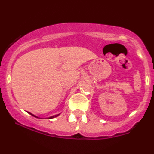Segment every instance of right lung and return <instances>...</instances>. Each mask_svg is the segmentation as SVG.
Instances as JSON below:
<instances>
[{"mask_svg": "<svg viewBox=\"0 0 154 154\" xmlns=\"http://www.w3.org/2000/svg\"><path fill=\"white\" fill-rule=\"evenodd\" d=\"M29 113V112H28ZM29 114H30L32 116H35V117H37V118H39V119H40V117H38V116H35V115H34V114H31V113H29ZM59 115H60V114H56V115H54V116H50V117H48L47 119H52V118H54V117H56V116H58ZM40 119H43V118H40ZM45 119H46V118H45Z\"/></svg>", "mask_w": 154, "mask_h": 154, "instance_id": "1", "label": "right lung"}]
</instances>
